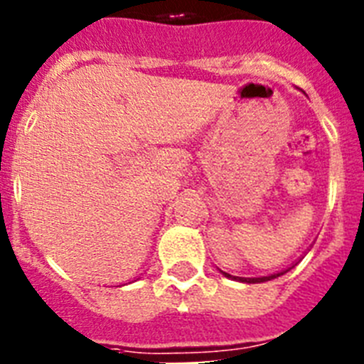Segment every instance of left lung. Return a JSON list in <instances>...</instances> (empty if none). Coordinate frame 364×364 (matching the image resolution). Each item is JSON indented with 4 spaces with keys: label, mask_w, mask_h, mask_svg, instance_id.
Returning a JSON list of instances; mask_svg holds the SVG:
<instances>
[{
    "label": "left lung",
    "mask_w": 364,
    "mask_h": 364,
    "mask_svg": "<svg viewBox=\"0 0 364 364\" xmlns=\"http://www.w3.org/2000/svg\"><path fill=\"white\" fill-rule=\"evenodd\" d=\"M288 272V269H286ZM286 272H281V273H275V275H269V277H257V279H244V277H233V279H239V281L242 282H266V281H272V279L279 277V275H284ZM224 275H228V273H224ZM228 277H231V275H228Z\"/></svg>",
    "instance_id": "left-lung-1"
}]
</instances>
